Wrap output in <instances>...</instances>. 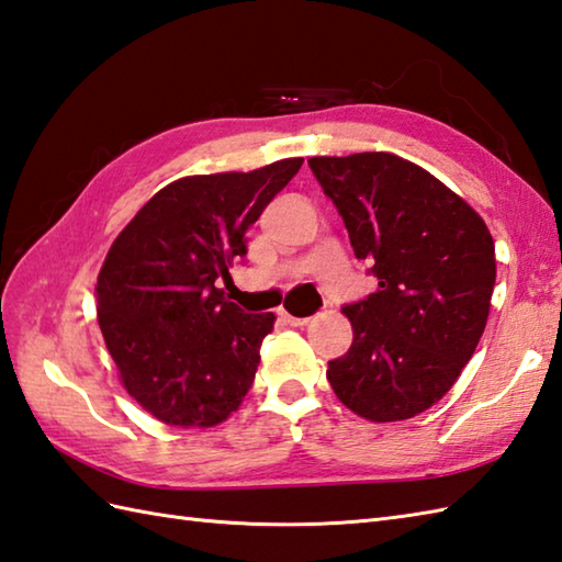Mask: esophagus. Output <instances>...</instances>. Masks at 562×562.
<instances>
[{
    "mask_svg": "<svg viewBox=\"0 0 562 562\" xmlns=\"http://www.w3.org/2000/svg\"><path fill=\"white\" fill-rule=\"evenodd\" d=\"M280 316H282L284 324H290V326H306L308 321H312L308 316H294V314H290V312H284V308L280 312Z\"/></svg>",
    "mask_w": 562,
    "mask_h": 562,
    "instance_id": "1",
    "label": "esophagus"
}]
</instances>
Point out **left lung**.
Masks as SVG:
<instances>
[{"mask_svg": "<svg viewBox=\"0 0 562 562\" xmlns=\"http://www.w3.org/2000/svg\"><path fill=\"white\" fill-rule=\"evenodd\" d=\"M308 166L355 256L379 280L376 292L342 306L352 345L326 376L364 420H408L453 386L483 336L493 236L469 202L396 154L314 157Z\"/></svg>", "mask_w": 562, "mask_h": 562, "instance_id": "left-lung-1", "label": "left lung"}]
</instances>
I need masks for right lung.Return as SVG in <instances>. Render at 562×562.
Instances as JSON below:
<instances>
[{
	"mask_svg": "<svg viewBox=\"0 0 562 562\" xmlns=\"http://www.w3.org/2000/svg\"><path fill=\"white\" fill-rule=\"evenodd\" d=\"M302 164L178 178L113 241L97 284L99 326L123 386L157 420L220 425L254 384L274 316L246 314L217 282Z\"/></svg>",
	"mask_w": 562,
	"mask_h": 562,
	"instance_id": "add662e5",
	"label": "right lung"
}]
</instances>
